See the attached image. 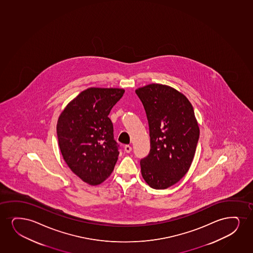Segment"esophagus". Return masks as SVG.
<instances>
[{
    "label": "esophagus",
    "mask_w": 253,
    "mask_h": 253,
    "mask_svg": "<svg viewBox=\"0 0 253 253\" xmlns=\"http://www.w3.org/2000/svg\"><path fill=\"white\" fill-rule=\"evenodd\" d=\"M124 150H125V151L126 152V153H130V152L131 151V147L130 146V145L126 144L125 147H124Z\"/></svg>",
    "instance_id": "esophagus-1"
}]
</instances>
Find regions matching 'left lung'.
Returning <instances> with one entry per match:
<instances>
[{
    "label": "left lung",
    "instance_id": "1",
    "mask_svg": "<svg viewBox=\"0 0 253 253\" xmlns=\"http://www.w3.org/2000/svg\"><path fill=\"white\" fill-rule=\"evenodd\" d=\"M144 105L151 151L140 161L141 173L151 188L163 190L187 173L199 138L191 102L173 87L151 84L135 90Z\"/></svg>",
    "mask_w": 253,
    "mask_h": 253
}]
</instances>
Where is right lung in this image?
Masks as SVG:
<instances>
[{
  "label": "right lung",
  "instance_id": "1",
  "mask_svg": "<svg viewBox=\"0 0 253 253\" xmlns=\"http://www.w3.org/2000/svg\"><path fill=\"white\" fill-rule=\"evenodd\" d=\"M125 90L90 87L80 93L58 119V143L65 162L83 181L96 186L118 160L112 122L108 117Z\"/></svg>",
  "mask_w": 253,
  "mask_h": 253
}]
</instances>
